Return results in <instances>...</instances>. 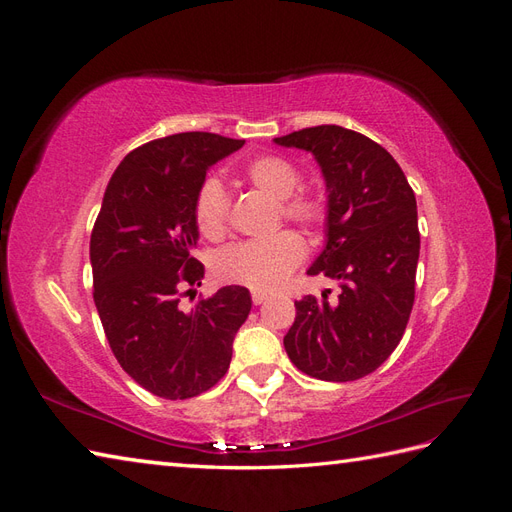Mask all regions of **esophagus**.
Here are the masks:
<instances>
[{
    "instance_id": "esophagus-1",
    "label": "esophagus",
    "mask_w": 512,
    "mask_h": 512,
    "mask_svg": "<svg viewBox=\"0 0 512 512\" xmlns=\"http://www.w3.org/2000/svg\"><path fill=\"white\" fill-rule=\"evenodd\" d=\"M267 299H269V294H267V292H262V290H254V292H252V301H254V305L265 303Z\"/></svg>"
}]
</instances>
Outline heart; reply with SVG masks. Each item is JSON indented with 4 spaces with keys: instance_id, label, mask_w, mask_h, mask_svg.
I'll return each instance as SVG.
<instances>
[{
    "instance_id": "1",
    "label": "heart",
    "mask_w": 512,
    "mask_h": 512,
    "mask_svg": "<svg viewBox=\"0 0 512 512\" xmlns=\"http://www.w3.org/2000/svg\"><path fill=\"white\" fill-rule=\"evenodd\" d=\"M245 177L258 192L280 200V213L286 220L303 226H316L322 220V205L316 198L294 194L301 185L299 170L288 160L262 156L245 168ZM228 198L218 179H207L196 194L194 220L200 235L220 239L226 230ZM305 245L290 230L258 241H243L226 247L215 258V275L222 282L241 284L254 290H275L290 271L299 265Z\"/></svg>"
}]
</instances>
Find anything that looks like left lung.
<instances>
[{
    "label": "left lung",
    "mask_w": 512,
    "mask_h": 512,
    "mask_svg": "<svg viewBox=\"0 0 512 512\" xmlns=\"http://www.w3.org/2000/svg\"><path fill=\"white\" fill-rule=\"evenodd\" d=\"M309 151L327 188L324 247L307 275L337 280L339 297L307 294L284 337L303 374L359 380L376 371L404 337L414 303L421 235L416 198L384 147L342 126H316L273 138Z\"/></svg>",
    "instance_id": "obj_1"
}]
</instances>
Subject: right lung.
<instances>
[{
    "label": "right lung",
    "instance_id": "add662e5",
    "mask_svg": "<svg viewBox=\"0 0 512 512\" xmlns=\"http://www.w3.org/2000/svg\"><path fill=\"white\" fill-rule=\"evenodd\" d=\"M211 132H181L130 151L106 185L89 241L94 301L126 374L164 399L209 391L230 365L232 342L252 309L250 290L224 286L181 309V290L205 267L194 203L207 170L241 149Z\"/></svg>",
    "mask_w": 512,
    "mask_h": 512
}]
</instances>
